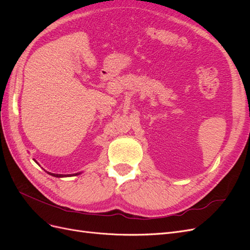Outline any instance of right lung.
<instances>
[{
	"instance_id": "1",
	"label": "right lung",
	"mask_w": 250,
	"mask_h": 250,
	"mask_svg": "<svg viewBox=\"0 0 250 250\" xmlns=\"http://www.w3.org/2000/svg\"><path fill=\"white\" fill-rule=\"evenodd\" d=\"M35 162H36V161H35ZM36 163H37V162H36ZM48 174H50V175H52V176H55V177H64V176H73V175H79L80 173L72 174V175H71V174H70V175H69V174H67V175H62V174H54V173H50V172H48Z\"/></svg>"
}]
</instances>
